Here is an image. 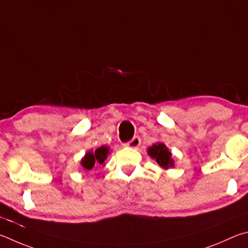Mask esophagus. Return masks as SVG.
Wrapping results in <instances>:
<instances>
[{"label":"esophagus","instance_id":"34e87169","mask_svg":"<svg viewBox=\"0 0 248 248\" xmlns=\"http://www.w3.org/2000/svg\"><path fill=\"white\" fill-rule=\"evenodd\" d=\"M140 144H141L140 138L138 137V136H135L132 140H129L128 142H126V144H125L124 146L129 147V148H133V149H137L138 147L140 146Z\"/></svg>","mask_w":248,"mask_h":248}]
</instances>
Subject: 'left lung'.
<instances>
[{"label": "left lung", "mask_w": 248, "mask_h": 248, "mask_svg": "<svg viewBox=\"0 0 248 248\" xmlns=\"http://www.w3.org/2000/svg\"><path fill=\"white\" fill-rule=\"evenodd\" d=\"M148 155L157 161L160 167L163 169H169L174 167V161L172 159V155L167 146L162 142H157L148 148Z\"/></svg>", "instance_id": "1"}]
</instances>
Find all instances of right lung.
Returning a JSON list of instances; mask_svg holds the SVG:
<instances>
[{
  "mask_svg": "<svg viewBox=\"0 0 248 248\" xmlns=\"http://www.w3.org/2000/svg\"><path fill=\"white\" fill-rule=\"evenodd\" d=\"M108 155V147L107 146L99 147L94 151H88V153H86L85 157L81 159V167L86 169V170H91L94 167V164H97V166H103L104 160L107 159Z\"/></svg>",
  "mask_w": 248,
  "mask_h": 248,
  "instance_id": "1",
  "label": "right lung"
}]
</instances>
